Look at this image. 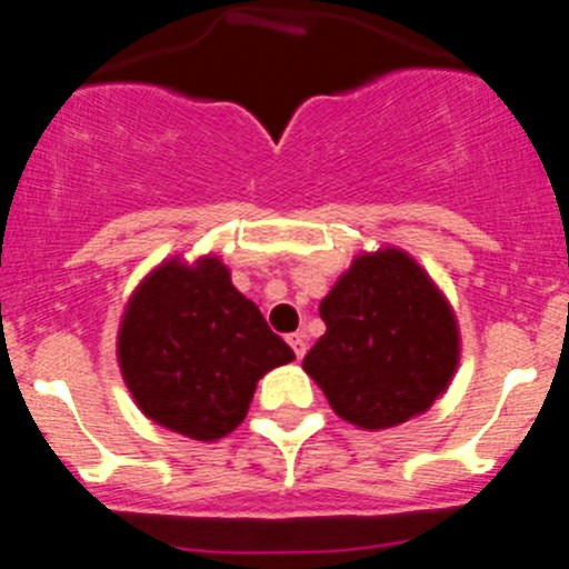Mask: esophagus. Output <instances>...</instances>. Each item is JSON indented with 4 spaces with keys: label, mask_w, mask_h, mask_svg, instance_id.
Instances as JSON below:
<instances>
[{
    "label": "esophagus",
    "mask_w": 569,
    "mask_h": 569,
    "mask_svg": "<svg viewBox=\"0 0 569 569\" xmlns=\"http://www.w3.org/2000/svg\"><path fill=\"white\" fill-rule=\"evenodd\" d=\"M288 345L293 347L296 359H301V356L308 353V339H305V333H290L288 336Z\"/></svg>",
    "instance_id": "34e87169"
}]
</instances>
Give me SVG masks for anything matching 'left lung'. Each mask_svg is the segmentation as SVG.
Masks as SVG:
<instances>
[{"mask_svg": "<svg viewBox=\"0 0 569 569\" xmlns=\"http://www.w3.org/2000/svg\"><path fill=\"white\" fill-rule=\"evenodd\" d=\"M325 336L301 367L339 419L390 430L447 393L461 359L453 305L407 250H361L321 299Z\"/></svg>", "mask_w": 569, "mask_h": 569, "instance_id": "obj_1", "label": "left lung"}]
</instances>
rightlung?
I'll list each match as a JSON object with an SVG mask.
<instances>
[{
    "label": "right lung",
    "mask_w": 569,
    "mask_h": 569,
    "mask_svg": "<svg viewBox=\"0 0 569 569\" xmlns=\"http://www.w3.org/2000/svg\"><path fill=\"white\" fill-rule=\"evenodd\" d=\"M116 359L136 407L164 430L219 441L244 421L256 385L290 350L219 256H170L130 293Z\"/></svg>",
    "instance_id": "1"
}]
</instances>
